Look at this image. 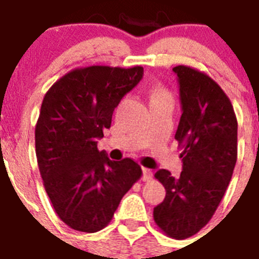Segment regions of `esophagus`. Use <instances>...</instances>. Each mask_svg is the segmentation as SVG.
Wrapping results in <instances>:
<instances>
[{"label":"esophagus","mask_w":259,"mask_h":259,"mask_svg":"<svg viewBox=\"0 0 259 259\" xmlns=\"http://www.w3.org/2000/svg\"><path fill=\"white\" fill-rule=\"evenodd\" d=\"M152 177H153V172H152L149 168H143V181L148 182V181H151Z\"/></svg>","instance_id":"34e87169"}]
</instances>
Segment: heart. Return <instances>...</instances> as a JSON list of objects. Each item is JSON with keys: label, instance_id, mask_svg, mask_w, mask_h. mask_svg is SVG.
I'll return each instance as SVG.
<instances>
[{"label": "heart", "instance_id": "1", "mask_svg": "<svg viewBox=\"0 0 259 259\" xmlns=\"http://www.w3.org/2000/svg\"><path fill=\"white\" fill-rule=\"evenodd\" d=\"M167 98H169V95L164 88H161V87H153V88H152L151 102H153V100H160V99H167Z\"/></svg>", "mask_w": 259, "mask_h": 259}]
</instances>
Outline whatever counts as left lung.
<instances>
[{"mask_svg": "<svg viewBox=\"0 0 259 259\" xmlns=\"http://www.w3.org/2000/svg\"><path fill=\"white\" fill-rule=\"evenodd\" d=\"M179 82L182 115L175 140L183 148L182 172L159 169L165 189L153 219L165 235L186 239L205 227L230 185L238 157V121L230 99L208 74L190 66L172 69Z\"/></svg>", "mask_w": 259, "mask_h": 259, "instance_id": "obj_1", "label": "left lung"}]
</instances>
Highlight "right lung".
Returning <instances> with one entry per match:
<instances>
[{
  "instance_id": "add662e5",
  "label": "right lung",
  "mask_w": 259,
  "mask_h": 259,
  "mask_svg": "<svg viewBox=\"0 0 259 259\" xmlns=\"http://www.w3.org/2000/svg\"><path fill=\"white\" fill-rule=\"evenodd\" d=\"M143 74V66L78 68L43 98L35 127L37 165L55 213L73 230H103L143 175L129 157L110 160L98 149L115 107Z\"/></svg>"
}]
</instances>
